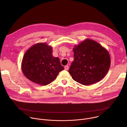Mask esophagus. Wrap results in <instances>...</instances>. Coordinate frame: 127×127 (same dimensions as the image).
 <instances>
[{
  "label": "esophagus",
  "mask_w": 127,
  "mask_h": 127,
  "mask_svg": "<svg viewBox=\"0 0 127 127\" xmlns=\"http://www.w3.org/2000/svg\"><path fill=\"white\" fill-rule=\"evenodd\" d=\"M64 68H65V69L66 70H67L68 69V68H69V67H68V65H66V66L64 67Z\"/></svg>",
  "instance_id": "1"
}]
</instances>
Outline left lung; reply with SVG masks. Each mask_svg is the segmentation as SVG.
Wrapping results in <instances>:
<instances>
[{"instance_id": "obj_1", "label": "left lung", "mask_w": 127, "mask_h": 127, "mask_svg": "<svg viewBox=\"0 0 127 127\" xmlns=\"http://www.w3.org/2000/svg\"><path fill=\"white\" fill-rule=\"evenodd\" d=\"M74 61L69 72L72 79L89 85L100 81L110 69L111 57L108 52L97 42L87 39L73 49Z\"/></svg>"}]
</instances>
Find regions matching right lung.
I'll return each mask as SVG.
<instances>
[{"mask_svg":"<svg viewBox=\"0 0 127 127\" xmlns=\"http://www.w3.org/2000/svg\"><path fill=\"white\" fill-rule=\"evenodd\" d=\"M52 47L45 43H37L25 53L22 63L25 76L31 81L46 85L55 80L64 70L58 57L52 55Z\"/></svg>","mask_w":127,"mask_h":127,"instance_id":"right-lung-1","label":"right lung"}]
</instances>
